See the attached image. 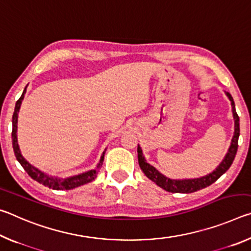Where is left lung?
Instances as JSON below:
<instances>
[{"label":"left lung","instance_id":"left-lung-1","mask_svg":"<svg viewBox=\"0 0 251 251\" xmlns=\"http://www.w3.org/2000/svg\"><path fill=\"white\" fill-rule=\"evenodd\" d=\"M225 94L230 100L231 103V109H232V116L233 121H235V131H233V136L230 143V146L228 148L227 154L225 155L224 159L215 171L208 174L206 176L199 177V178H190V179H172V178L166 177L163 175L160 172L151 166L150 163H147L145 157L143 155V151L141 146L137 147V154H138V164L139 167L145 174L147 178H150L151 181H154L157 186H159L160 188H163L169 193H181V194H189L197 192L199 189L206 188V187L210 186L212 182H215L218 178L224 175L226 173L229 167L231 166L233 159H235L237 148H238V138H239V117H238L236 113L235 107V101H233L231 95L228 92H225Z\"/></svg>","mask_w":251,"mask_h":251}]
</instances>
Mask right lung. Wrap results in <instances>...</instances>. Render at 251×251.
I'll use <instances>...</instances> for the list:
<instances>
[{
	"label": "right lung",
	"instance_id": "right-lung-1",
	"mask_svg": "<svg viewBox=\"0 0 251 251\" xmlns=\"http://www.w3.org/2000/svg\"><path fill=\"white\" fill-rule=\"evenodd\" d=\"M26 87H27V85L25 86L22 95H21L19 100L16 101L13 117H12V127H13V128H12V144H13L14 154H15L16 159H18L19 163L22 165V167L25 169V172H26L34 180H36L37 182H40V184L49 187V188L55 189V190L73 189V188H76V187H79L82 185L87 184V182H91L94 180L97 177V174H99L100 168L101 167V165H103L106 148L103 151V154H101V156H100V159L99 161V164H97L96 168L91 169V171H87V172H84L82 174H78V175L70 176L66 178L49 175V174L42 172L41 169L36 168L35 166H33L32 164H29L28 161L24 158L22 155V151H21V150H20L19 142H18V118H19V112L21 108V104H22V100H24V95H25V93H26Z\"/></svg>",
	"mask_w": 251,
	"mask_h": 251
}]
</instances>
